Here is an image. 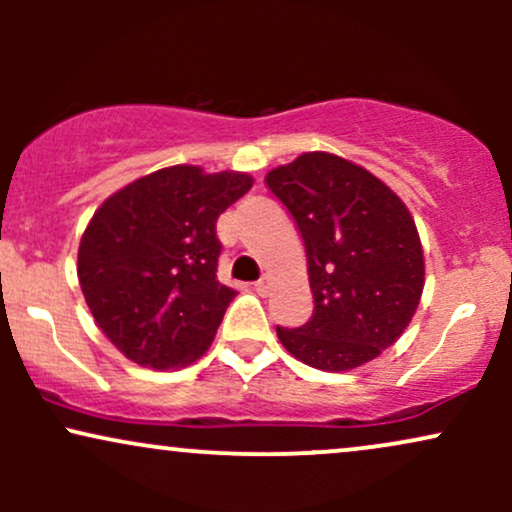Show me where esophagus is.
Listing matches in <instances>:
<instances>
[{"instance_id": "obj_1", "label": "esophagus", "mask_w": 512, "mask_h": 512, "mask_svg": "<svg viewBox=\"0 0 512 512\" xmlns=\"http://www.w3.org/2000/svg\"><path fill=\"white\" fill-rule=\"evenodd\" d=\"M252 289H255V293H260V296H264V293H267V289H269V286H267V281H257V284L255 286H252Z\"/></svg>"}]
</instances>
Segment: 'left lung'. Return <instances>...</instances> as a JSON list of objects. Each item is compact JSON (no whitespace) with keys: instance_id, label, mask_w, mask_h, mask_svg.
<instances>
[{"instance_id":"obj_1","label":"left lung","mask_w":512,"mask_h":512,"mask_svg":"<svg viewBox=\"0 0 512 512\" xmlns=\"http://www.w3.org/2000/svg\"><path fill=\"white\" fill-rule=\"evenodd\" d=\"M298 223L315 313L276 327L305 366L342 373L378 358L407 330L426 284L424 245L402 197L358 163L308 151L267 173Z\"/></svg>"}]
</instances>
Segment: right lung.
I'll return each instance as SVG.
<instances>
[{
    "mask_svg": "<svg viewBox=\"0 0 512 512\" xmlns=\"http://www.w3.org/2000/svg\"><path fill=\"white\" fill-rule=\"evenodd\" d=\"M238 170L168 166L113 192L88 221L76 274L93 320L142 368L209 351L236 291L216 279V219L252 187Z\"/></svg>",
    "mask_w": 512,
    "mask_h": 512,
    "instance_id": "1",
    "label": "right lung"
}]
</instances>
